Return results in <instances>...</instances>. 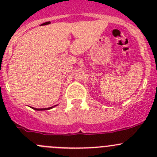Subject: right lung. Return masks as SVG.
I'll return each instance as SVG.
<instances>
[{"instance_id": "obj_1", "label": "right lung", "mask_w": 157, "mask_h": 157, "mask_svg": "<svg viewBox=\"0 0 157 157\" xmlns=\"http://www.w3.org/2000/svg\"><path fill=\"white\" fill-rule=\"evenodd\" d=\"M55 105H54V106H52V107H49V108H45V109H36V108H33V109H34V110H37V111H41V110H48V109H52L53 108V107H55Z\"/></svg>"}]
</instances>
